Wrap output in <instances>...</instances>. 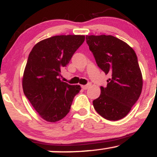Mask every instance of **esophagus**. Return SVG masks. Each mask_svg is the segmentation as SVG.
<instances>
[{
  "label": "esophagus",
  "instance_id": "34e87169",
  "mask_svg": "<svg viewBox=\"0 0 157 157\" xmlns=\"http://www.w3.org/2000/svg\"><path fill=\"white\" fill-rule=\"evenodd\" d=\"M90 86H91V84L89 83V84H87V85H85V86H82V89L86 90V89H89Z\"/></svg>",
  "mask_w": 157,
  "mask_h": 157
}]
</instances>
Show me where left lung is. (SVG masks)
<instances>
[{
    "mask_svg": "<svg viewBox=\"0 0 157 157\" xmlns=\"http://www.w3.org/2000/svg\"><path fill=\"white\" fill-rule=\"evenodd\" d=\"M86 43L97 66L110 75L105 88L93 101L94 109L108 120H121L142 92V76L137 57L125 42L111 35H86Z\"/></svg>",
    "mask_w": 157,
    "mask_h": 157,
    "instance_id": "1",
    "label": "left lung"
}]
</instances>
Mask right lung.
<instances>
[{"instance_id": "add662e5", "label": "right lung", "mask_w": 157, "mask_h": 157, "mask_svg": "<svg viewBox=\"0 0 157 157\" xmlns=\"http://www.w3.org/2000/svg\"><path fill=\"white\" fill-rule=\"evenodd\" d=\"M85 40L84 35H57L40 41L32 48L25 67L23 93L38 114L47 122L62 120L71 109L80 86L60 80L67 66Z\"/></svg>"}]
</instances>
